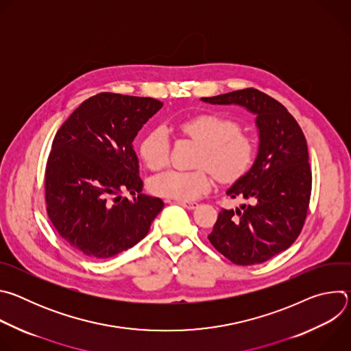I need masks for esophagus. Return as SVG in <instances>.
I'll return each instance as SVG.
<instances>
[{
	"instance_id": "esophagus-1",
	"label": "esophagus",
	"mask_w": 351,
	"mask_h": 351,
	"mask_svg": "<svg viewBox=\"0 0 351 351\" xmlns=\"http://www.w3.org/2000/svg\"><path fill=\"white\" fill-rule=\"evenodd\" d=\"M176 203L189 208V210H194V208L198 207V203H195V202H179V199H176Z\"/></svg>"
}]
</instances>
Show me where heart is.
I'll return each mask as SVG.
<instances>
[{"instance_id":"b5f03b06","label":"heart","mask_w":351,"mask_h":351,"mask_svg":"<svg viewBox=\"0 0 351 351\" xmlns=\"http://www.w3.org/2000/svg\"><path fill=\"white\" fill-rule=\"evenodd\" d=\"M179 129L203 147L197 167L208 168L218 180L233 182L252 167L256 147L247 134L239 132V125L228 118L203 114L183 119ZM140 156L144 164L158 171L168 164L169 140L164 129L149 130L140 143ZM171 169L153 178L149 187L157 195L190 202L208 191L213 179L206 169Z\"/></svg>"}]
</instances>
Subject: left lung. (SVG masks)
Masks as SVG:
<instances>
[{
  "label": "left lung",
  "instance_id": "8db88e82",
  "mask_svg": "<svg viewBox=\"0 0 351 351\" xmlns=\"http://www.w3.org/2000/svg\"><path fill=\"white\" fill-rule=\"evenodd\" d=\"M218 106H240L256 115L254 164L228 190L248 204L222 210L208 240L236 265L261 264L289 248L303 229L311 197V168L304 133L289 111L256 88L203 97Z\"/></svg>",
  "mask_w": 351,
  "mask_h": 351
}]
</instances>
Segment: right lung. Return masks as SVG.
Returning a JSON list of instances; mask_svg holds the SVG:
<instances>
[{
	"mask_svg": "<svg viewBox=\"0 0 351 351\" xmlns=\"http://www.w3.org/2000/svg\"><path fill=\"white\" fill-rule=\"evenodd\" d=\"M162 103L99 93L58 129L45 168V203L60 236L90 258H110L137 244L164 208L141 194L133 140ZM125 191L136 195L130 202Z\"/></svg>",
	"mask_w": 351,
	"mask_h": 351,
	"instance_id": "obj_1",
	"label": "right lung"
}]
</instances>
